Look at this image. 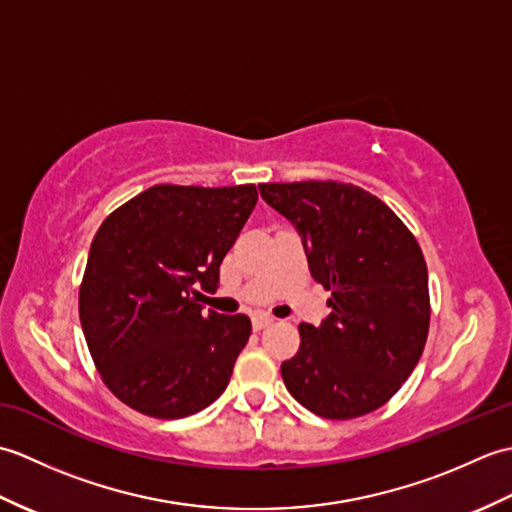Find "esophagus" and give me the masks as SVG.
I'll return each mask as SVG.
<instances>
[{
  "mask_svg": "<svg viewBox=\"0 0 512 512\" xmlns=\"http://www.w3.org/2000/svg\"><path fill=\"white\" fill-rule=\"evenodd\" d=\"M275 319L270 317V314H255L253 317V330H264V328H268L270 323H273Z\"/></svg>",
  "mask_w": 512,
  "mask_h": 512,
  "instance_id": "34e87169",
  "label": "esophagus"
}]
</instances>
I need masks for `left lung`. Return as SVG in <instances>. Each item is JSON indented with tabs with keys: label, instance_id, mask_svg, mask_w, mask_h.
Returning a JSON list of instances; mask_svg holds the SVG:
<instances>
[{
	"label": "left lung",
	"instance_id": "left-lung-1",
	"mask_svg": "<svg viewBox=\"0 0 512 512\" xmlns=\"http://www.w3.org/2000/svg\"><path fill=\"white\" fill-rule=\"evenodd\" d=\"M297 228L310 273L332 292L319 328L281 363L288 391L330 420L383 407L418 365L429 334V275L409 228L369 191L334 180L259 184Z\"/></svg>",
	"mask_w": 512,
	"mask_h": 512
}]
</instances>
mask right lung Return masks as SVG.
Here are the masks:
<instances>
[{
    "label": "right lung",
    "mask_w": 512,
    "mask_h": 512,
    "mask_svg": "<svg viewBox=\"0 0 512 512\" xmlns=\"http://www.w3.org/2000/svg\"><path fill=\"white\" fill-rule=\"evenodd\" d=\"M257 204L255 184H156L105 217L79 290L103 383L151 418L198 413L222 396L250 336L246 314L204 312L220 264Z\"/></svg>",
    "instance_id": "1"
}]
</instances>
